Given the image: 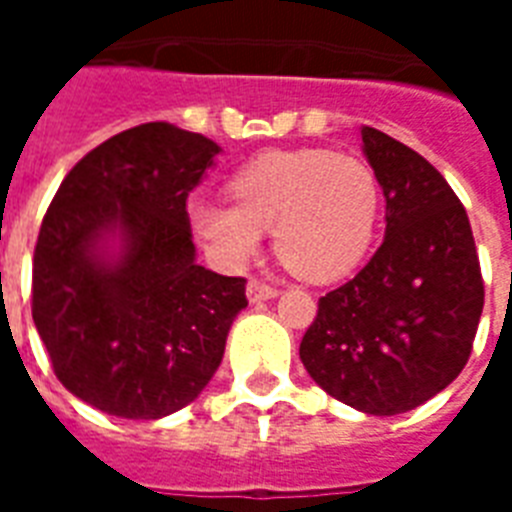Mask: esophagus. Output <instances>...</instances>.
<instances>
[{"label":"esophagus","mask_w":512,"mask_h":512,"mask_svg":"<svg viewBox=\"0 0 512 512\" xmlns=\"http://www.w3.org/2000/svg\"><path fill=\"white\" fill-rule=\"evenodd\" d=\"M279 295V289L271 287V284H263V281L252 279L247 284V300L249 303H265V300H273Z\"/></svg>","instance_id":"34e87169"}]
</instances>
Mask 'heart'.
<instances>
[{
  "label": "heart",
  "instance_id": "heart-1",
  "mask_svg": "<svg viewBox=\"0 0 512 512\" xmlns=\"http://www.w3.org/2000/svg\"><path fill=\"white\" fill-rule=\"evenodd\" d=\"M236 201L201 199L191 223L223 263L241 265L273 228V249L305 281H335L372 244L380 183L356 154L265 151L231 177Z\"/></svg>",
  "mask_w": 512,
  "mask_h": 512
}]
</instances>
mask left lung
Here are the masks:
<instances>
[{"instance_id":"left-lung-1","label":"left lung","mask_w":512,"mask_h":512,"mask_svg":"<svg viewBox=\"0 0 512 512\" xmlns=\"http://www.w3.org/2000/svg\"><path fill=\"white\" fill-rule=\"evenodd\" d=\"M385 196V239L372 260L319 300L300 361L319 388L390 417L457 380L484 311L476 241L444 175L385 132L361 127Z\"/></svg>"}]
</instances>
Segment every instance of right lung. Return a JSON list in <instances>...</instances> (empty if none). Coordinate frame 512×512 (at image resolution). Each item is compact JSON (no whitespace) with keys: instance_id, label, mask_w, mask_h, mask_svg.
<instances>
[{"instance_id":"right-lung-1","label":"right lung","mask_w":512,"mask_h":512,"mask_svg":"<svg viewBox=\"0 0 512 512\" xmlns=\"http://www.w3.org/2000/svg\"><path fill=\"white\" fill-rule=\"evenodd\" d=\"M217 154L199 132L140 124L92 148L44 215L36 332L63 388L100 412L162 420L223 361L247 281L196 263L185 209Z\"/></svg>"}]
</instances>
